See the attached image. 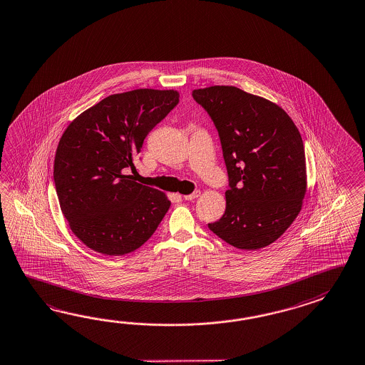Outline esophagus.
Here are the masks:
<instances>
[{
  "label": "esophagus",
  "instance_id": "1",
  "mask_svg": "<svg viewBox=\"0 0 365 365\" xmlns=\"http://www.w3.org/2000/svg\"><path fill=\"white\" fill-rule=\"evenodd\" d=\"M199 196H200V191H199V190H196V191H194L192 194L185 195V196H183V199H185V200H194V199L199 197Z\"/></svg>",
  "mask_w": 365,
  "mask_h": 365
}]
</instances>
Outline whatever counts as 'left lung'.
Wrapping results in <instances>:
<instances>
[{
  "mask_svg": "<svg viewBox=\"0 0 365 365\" xmlns=\"http://www.w3.org/2000/svg\"><path fill=\"white\" fill-rule=\"evenodd\" d=\"M192 97L219 132L229 178L225 213L208 227L237 249L266 247L291 227L307 194L300 132L282 107L235 86Z\"/></svg>",
  "mask_w": 365,
  "mask_h": 365,
  "instance_id": "8db88e82",
  "label": "left lung"
}]
</instances>
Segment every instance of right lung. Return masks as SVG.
I'll return each instance as SVG.
<instances>
[{
	"label": "right lung",
	"mask_w": 365,
	"mask_h": 365,
	"mask_svg": "<svg viewBox=\"0 0 365 365\" xmlns=\"http://www.w3.org/2000/svg\"><path fill=\"white\" fill-rule=\"evenodd\" d=\"M175 90L113 94L77 116L57 145L53 180L60 208L82 242L106 255L135 252L170 208L166 195L135 182L148 133L178 105Z\"/></svg>",
	"instance_id": "1"
}]
</instances>
